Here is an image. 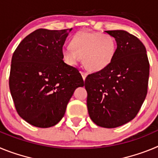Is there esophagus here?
Returning <instances> with one entry per match:
<instances>
[{
	"mask_svg": "<svg viewBox=\"0 0 158 158\" xmlns=\"http://www.w3.org/2000/svg\"><path fill=\"white\" fill-rule=\"evenodd\" d=\"M81 75H82V77H83V80L85 81V78L87 77V76H88V73L86 72H83V71H81Z\"/></svg>",
	"mask_w": 158,
	"mask_h": 158,
	"instance_id": "obj_1",
	"label": "esophagus"
}]
</instances>
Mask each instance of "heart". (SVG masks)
Segmentation results:
<instances>
[{
    "mask_svg": "<svg viewBox=\"0 0 158 158\" xmlns=\"http://www.w3.org/2000/svg\"><path fill=\"white\" fill-rule=\"evenodd\" d=\"M70 46L62 49L64 61L68 65H75L83 58L86 68L96 72L111 64L116 50L115 40L111 35L86 31L77 33Z\"/></svg>",
    "mask_w": 158,
    "mask_h": 158,
    "instance_id": "1",
    "label": "heart"
}]
</instances>
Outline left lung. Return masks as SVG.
<instances>
[{
  "label": "left lung",
  "instance_id": "left-lung-1",
  "mask_svg": "<svg viewBox=\"0 0 158 158\" xmlns=\"http://www.w3.org/2000/svg\"><path fill=\"white\" fill-rule=\"evenodd\" d=\"M116 42L112 62L85 81L87 107L92 120L101 127L115 128L132 120L146 94L150 64L143 43L123 30L106 31Z\"/></svg>",
  "mask_w": 158,
  "mask_h": 158
}]
</instances>
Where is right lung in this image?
<instances>
[{"mask_svg":"<svg viewBox=\"0 0 158 158\" xmlns=\"http://www.w3.org/2000/svg\"><path fill=\"white\" fill-rule=\"evenodd\" d=\"M71 31L38 29L20 42L12 55L11 95L19 116L32 126L56 125L75 89L84 86L79 70L62 58Z\"/></svg>","mask_w":158,"mask_h":158,"instance_id":"add662e5","label":"right lung"}]
</instances>
